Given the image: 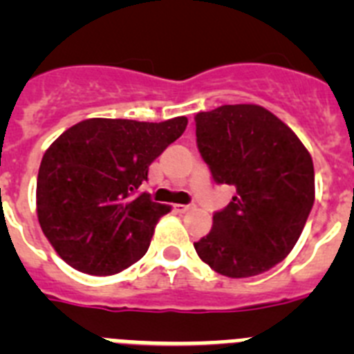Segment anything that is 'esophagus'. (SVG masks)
<instances>
[{"instance_id":"esophagus-1","label":"esophagus","mask_w":354,"mask_h":354,"mask_svg":"<svg viewBox=\"0 0 354 354\" xmlns=\"http://www.w3.org/2000/svg\"><path fill=\"white\" fill-rule=\"evenodd\" d=\"M174 209L177 212H187V211H192L193 209V205H184V204H177V205H174Z\"/></svg>"}]
</instances>
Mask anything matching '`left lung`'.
<instances>
[{"label": "left lung", "mask_w": 354, "mask_h": 354, "mask_svg": "<svg viewBox=\"0 0 354 354\" xmlns=\"http://www.w3.org/2000/svg\"><path fill=\"white\" fill-rule=\"evenodd\" d=\"M196 145L216 184L236 189L195 243L216 273L255 277L298 243L314 205V162L299 138L257 104H225L195 117Z\"/></svg>", "instance_id": "obj_1"}]
</instances>
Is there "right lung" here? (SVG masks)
Listing matches in <instances>:
<instances>
[{"mask_svg":"<svg viewBox=\"0 0 354 354\" xmlns=\"http://www.w3.org/2000/svg\"><path fill=\"white\" fill-rule=\"evenodd\" d=\"M187 126L88 118L51 143L37 177V216L56 253L81 273H120L143 257L168 205L138 193L150 162Z\"/></svg>","mask_w":354,"mask_h":354,"instance_id":"obj_1","label":"right lung"}]
</instances>
